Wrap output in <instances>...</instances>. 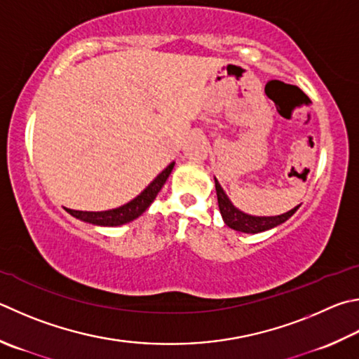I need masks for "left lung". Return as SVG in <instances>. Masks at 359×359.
Masks as SVG:
<instances>
[{"label":"left lung","mask_w":359,"mask_h":359,"mask_svg":"<svg viewBox=\"0 0 359 359\" xmlns=\"http://www.w3.org/2000/svg\"><path fill=\"white\" fill-rule=\"evenodd\" d=\"M215 188H217L218 207H219L221 217H223L226 226H229L231 229L238 231V232L257 233V232L269 231L271 227H276L279 224H283L284 221H287L299 207L297 205L287 213L278 215V217H252V215L243 213L242 210H238L237 207H233L231 199L227 198V194L224 193L223 188H221L219 182L217 179H215Z\"/></svg>","instance_id":"left-lung-1"}]
</instances>
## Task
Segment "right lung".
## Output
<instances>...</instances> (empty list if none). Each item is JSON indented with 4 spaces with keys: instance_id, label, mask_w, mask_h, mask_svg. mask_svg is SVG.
Masks as SVG:
<instances>
[{
    "instance_id": "right-lung-1",
    "label": "right lung",
    "mask_w": 359,
    "mask_h": 359,
    "mask_svg": "<svg viewBox=\"0 0 359 359\" xmlns=\"http://www.w3.org/2000/svg\"><path fill=\"white\" fill-rule=\"evenodd\" d=\"M172 168H174V163H171L166 169H163V171L151 182V185H149L146 190L140 194V196H136L133 201L127 202V204L113 208V210L83 212V210H72V208H66V210L72 215V217L81 219L84 223H90L95 226H121V224L130 223V221L136 219L140 215L144 213L147 210V207L152 204L155 198H157L161 187L165 185L169 174H171Z\"/></svg>"
}]
</instances>
